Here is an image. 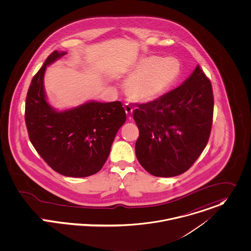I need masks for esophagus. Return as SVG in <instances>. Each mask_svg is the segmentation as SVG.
<instances>
[{
  "mask_svg": "<svg viewBox=\"0 0 251 251\" xmlns=\"http://www.w3.org/2000/svg\"><path fill=\"white\" fill-rule=\"evenodd\" d=\"M124 109H125V112H126V114H127L128 118H131V117H132V114H133L134 108H133L130 104H126V105L124 106Z\"/></svg>",
  "mask_w": 251,
  "mask_h": 251,
  "instance_id": "1",
  "label": "esophagus"
}]
</instances>
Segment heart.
<instances>
[{
  "instance_id": "obj_1",
  "label": "heart",
  "mask_w": 251,
  "mask_h": 251,
  "mask_svg": "<svg viewBox=\"0 0 251 251\" xmlns=\"http://www.w3.org/2000/svg\"><path fill=\"white\" fill-rule=\"evenodd\" d=\"M181 71V63L175 57H140L131 67V76L126 81L125 91L135 101H154L176 84Z\"/></svg>"
}]
</instances>
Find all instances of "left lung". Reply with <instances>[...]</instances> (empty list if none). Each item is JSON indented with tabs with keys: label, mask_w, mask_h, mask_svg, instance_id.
<instances>
[{
	"label": "left lung",
	"mask_w": 251,
	"mask_h": 251,
	"mask_svg": "<svg viewBox=\"0 0 251 251\" xmlns=\"http://www.w3.org/2000/svg\"><path fill=\"white\" fill-rule=\"evenodd\" d=\"M214 95L199 65L180 86L157 100L137 104L136 155L147 172L173 177L195 164L211 134Z\"/></svg>",
	"instance_id": "8db88e82"
}]
</instances>
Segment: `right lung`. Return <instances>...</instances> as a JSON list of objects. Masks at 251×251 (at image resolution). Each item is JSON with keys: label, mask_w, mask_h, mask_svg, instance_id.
Returning <instances> with one entry per match:
<instances>
[{"label": "right lung", "mask_w": 251, "mask_h": 251, "mask_svg": "<svg viewBox=\"0 0 251 251\" xmlns=\"http://www.w3.org/2000/svg\"><path fill=\"white\" fill-rule=\"evenodd\" d=\"M65 54L54 51L33 76L25 121L31 144L49 167L64 176L87 177L106 163L126 113L119 101H90L62 112L52 108L46 100L44 74L48 65Z\"/></svg>", "instance_id": "obj_1"}]
</instances>
